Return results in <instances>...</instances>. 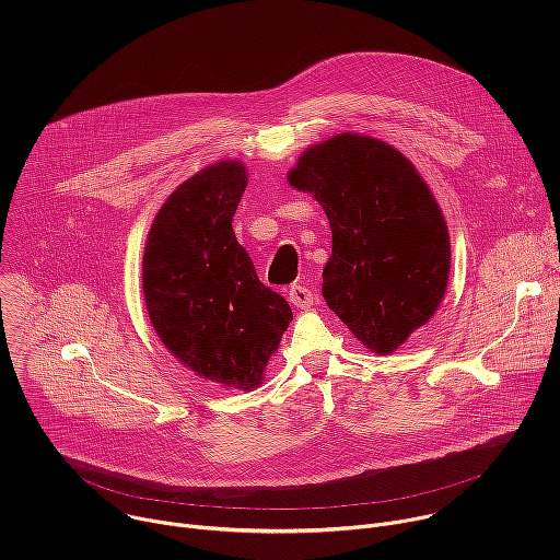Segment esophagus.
<instances>
[{
  "instance_id": "esophagus-1",
  "label": "esophagus",
  "mask_w": 560,
  "mask_h": 560,
  "mask_svg": "<svg viewBox=\"0 0 560 560\" xmlns=\"http://www.w3.org/2000/svg\"><path fill=\"white\" fill-rule=\"evenodd\" d=\"M288 296H290V301H292L296 307H301V310L310 307V305H312V301H314L312 290H310V288H305V285H296V283H294V285H290Z\"/></svg>"
}]
</instances>
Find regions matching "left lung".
<instances>
[{"instance_id": "8db88e82", "label": "left lung", "mask_w": 560, "mask_h": 560, "mask_svg": "<svg viewBox=\"0 0 560 560\" xmlns=\"http://www.w3.org/2000/svg\"><path fill=\"white\" fill-rule=\"evenodd\" d=\"M288 182L330 221L326 303L365 348L394 352L447 285L450 234L430 188L401 152L348 132L307 148Z\"/></svg>"}]
</instances>
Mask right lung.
Listing matches in <instances>:
<instances>
[{"label":"right lung","instance_id":"1","mask_svg":"<svg viewBox=\"0 0 560 560\" xmlns=\"http://www.w3.org/2000/svg\"><path fill=\"white\" fill-rule=\"evenodd\" d=\"M246 168L219 162L184 182L156 212L143 250L152 328L190 370L250 389L292 322L288 301L264 285L236 244L234 210Z\"/></svg>","mask_w":560,"mask_h":560}]
</instances>
